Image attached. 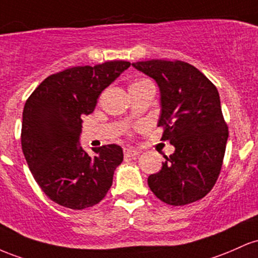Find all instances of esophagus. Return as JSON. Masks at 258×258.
Segmentation results:
<instances>
[{
    "label": "esophagus",
    "instance_id": "obj_1",
    "mask_svg": "<svg viewBox=\"0 0 258 258\" xmlns=\"http://www.w3.org/2000/svg\"><path fill=\"white\" fill-rule=\"evenodd\" d=\"M139 152L137 151V150L134 149H130V147H128V149H124V156L125 157H135V156H138Z\"/></svg>",
    "mask_w": 258,
    "mask_h": 258
}]
</instances>
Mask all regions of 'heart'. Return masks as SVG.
<instances>
[{
    "instance_id": "1",
    "label": "heart",
    "mask_w": 258,
    "mask_h": 258,
    "mask_svg": "<svg viewBox=\"0 0 258 258\" xmlns=\"http://www.w3.org/2000/svg\"><path fill=\"white\" fill-rule=\"evenodd\" d=\"M146 82V80H143V82H138V83H134V84H140V83H145ZM134 84H133V85H134Z\"/></svg>"
}]
</instances>
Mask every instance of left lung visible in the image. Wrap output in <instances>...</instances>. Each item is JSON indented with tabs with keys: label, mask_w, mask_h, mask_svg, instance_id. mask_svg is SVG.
<instances>
[{
	"label": "left lung",
	"mask_w": 258,
	"mask_h": 258,
	"mask_svg": "<svg viewBox=\"0 0 258 258\" xmlns=\"http://www.w3.org/2000/svg\"><path fill=\"white\" fill-rule=\"evenodd\" d=\"M133 67L157 83L162 140L175 149L160 172L149 176L150 189L173 206L205 198L221 173L228 140L218 90L198 68L181 60L151 59Z\"/></svg>",
	"instance_id": "left-lung-1"
}]
</instances>
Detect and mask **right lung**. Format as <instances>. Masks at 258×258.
<instances>
[{
	"label": "right lung",
	"mask_w": 258,
	"mask_h": 258,
	"mask_svg": "<svg viewBox=\"0 0 258 258\" xmlns=\"http://www.w3.org/2000/svg\"><path fill=\"white\" fill-rule=\"evenodd\" d=\"M130 67L111 60L94 67H73L52 74L25 102L22 149L34 179L52 201L72 210L98 204L123 161L118 145L92 149L80 146L84 114H90L107 86Z\"/></svg>",
	"instance_id": "right-lung-1"
}]
</instances>
